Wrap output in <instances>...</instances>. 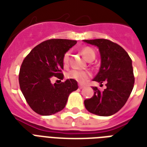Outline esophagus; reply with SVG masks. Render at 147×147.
<instances>
[{
	"mask_svg": "<svg viewBox=\"0 0 147 147\" xmlns=\"http://www.w3.org/2000/svg\"><path fill=\"white\" fill-rule=\"evenodd\" d=\"M78 87H79V88H80V89H82V88H85V86L82 85H78Z\"/></svg>",
	"mask_w": 147,
	"mask_h": 147,
	"instance_id": "obj_1",
	"label": "esophagus"
}]
</instances>
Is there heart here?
<instances>
[{
    "instance_id": "heart-1",
    "label": "heart",
    "mask_w": 147,
    "mask_h": 147,
    "mask_svg": "<svg viewBox=\"0 0 147 147\" xmlns=\"http://www.w3.org/2000/svg\"><path fill=\"white\" fill-rule=\"evenodd\" d=\"M82 54L85 59L89 61L91 59H94L95 58V52L93 49L90 47H85L82 49ZM69 59V52H66L63 55L62 57V62L64 65H67ZM66 76L69 78H71L76 80V82L82 84L85 83L87 79L91 76V73L88 71H82L77 69H72L66 74Z\"/></svg>"
}]
</instances>
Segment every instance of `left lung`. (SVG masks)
<instances>
[{
	"instance_id": "left-lung-1",
	"label": "left lung",
	"mask_w": 147,
	"mask_h": 147,
	"mask_svg": "<svg viewBox=\"0 0 147 147\" xmlns=\"http://www.w3.org/2000/svg\"><path fill=\"white\" fill-rule=\"evenodd\" d=\"M98 47L100 67L93 81L106 83L103 92L93 87L94 95L84 101L86 109L99 116H111L120 111L130 97L134 85L132 60L124 49L105 39L84 40Z\"/></svg>"
}]
</instances>
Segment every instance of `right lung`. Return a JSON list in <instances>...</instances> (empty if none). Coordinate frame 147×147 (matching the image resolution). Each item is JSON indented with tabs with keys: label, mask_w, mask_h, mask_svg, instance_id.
<instances>
[{
	"label": "right lung",
	"mask_w": 147,
	"mask_h": 147,
	"mask_svg": "<svg viewBox=\"0 0 147 147\" xmlns=\"http://www.w3.org/2000/svg\"><path fill=\"white\" fill-rule=\"evenodd\" d=\"M76 40L52 39L35 47L22 62L19 73L20 88L26 102L38 114L48 116L62 111L70 93L78 89L74 79L59 84L51 83L55 76L62 79V57Z\"/></svg>",
	"instance_id": "obj_1"
}]
</instances>
